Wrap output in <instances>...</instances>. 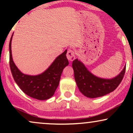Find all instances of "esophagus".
Masks as SVG:
<instances>
[{
	"mask_svg": "<svg viewBox=\"0 0 133 133\" xmlns=\"http://www.w3.org/2000/svg\"><path fill=\"white\" fill-rule=\"evenodd\" d=\"M67 58L69 61H72L74 59H75V54H74V52L72 50H68V52L66 54Z\"/></svg>",
	"mask_w": 133,
	"mask_h": 133,
	"instance_id": "1",
	"label": "esophagus"
}]
</instances>
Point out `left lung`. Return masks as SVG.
<instances>
[{"instance_id":"obj_1","label":"left lung","mask_w":133,"mask_h":133,"mask_svg":"<svg viewBox=\"0 0 133 133\" xmlns=\"http://www.w3.org/2000/svg\"><path fill=\"white\" fill-rule=\"evenodd\" d=\"M74 78L79 90L84 96L89 98L102 97L117 88L124 77L126 66L118 75L112 79H104L90 72L78 59L72 61Z\"/></svg>"}]
</instances>
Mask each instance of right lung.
<instances>
[{"instance_id":"add662e5","label":"right lung","mask_w":133,"mask_h":133,"mask_svg":"<svg viewBox=\"0 0 133 133\" xmlns=\"http://www.w3.org/2000/svg\"><path fill=\"white\" fill-rule=\"evenodd\" d=\"M14 33L9 43V64L10 71L17 84L27 95L38 100H46L54 94L59 86L64 68L69 64L66 57L67 50L56 58L45 71L36 76L22 73L14 62L11 43Z\"/></svg>"}]
</instances>
